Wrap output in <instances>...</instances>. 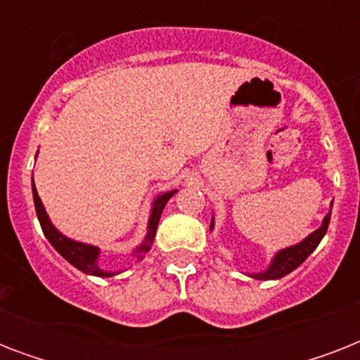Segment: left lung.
<instances>
[{
    "label": "left lung",
    "instance_id": "1",
    "mask_svg": "<svg viewBox=\"0 0 360 360\" xmlns=\"http://www.w3.org/2000/svg\"><path fill=\"white\" fill-rule=\"evenodd\" d=\"M330 209H333V203H330ZM329 220L330 211L325 214L323 222H321V226H319L318 230L312 231L307 239H302L301 243H297V245L293 246H288L284 250H278L274 254L273 262L269 263V267L265 269V271H262V273H252L248 274V276H252V278L256 280H278L282 278V276H285V274H290L291 271H295V269L299 267L316 248H318V245L321 243L323 236L327 233ZM213 228L214 219L211 220V230H213Z\"/></svg>",
    "mask_w": 360,
    "mask_h": 360
}]
</instances>
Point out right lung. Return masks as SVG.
Masks as SVG:
<instances>
[{"label":"right lung","mask_w":360,"mask_h":360,"mask_svg":"<svg viewBox=\"0 0 360 360\" xmlns=\"http://www.w3.org/2000/svg\"><path fill=\"white\" fill-rule=\"evenodd\" d=\"M31 188H33V202H35V211L37 217H39V222H41L42 233H44V237L50 240V245H52L53 248L70 263V265H75L78 271H82V273L86 274H93V276H114V274H120V271H115L114 273V271H104V269L98 267V256H101V248H98V246L87 245V243H80V240H75L70 239V237L63 236V233L52 224V220L48 219L46 209H44L41 198L37 194L35 183H31ZM175 192L177 191L164 192V194L155 198V202H153L151 207V217H149V222H147L146 239H143V243H141L140 246H136L134 250V256L138 257V259H141L143 254L149 252V248H151L164 205L168 203V200L174 196Z\"/></svg>","instance_id":"1"}]
</instances>
